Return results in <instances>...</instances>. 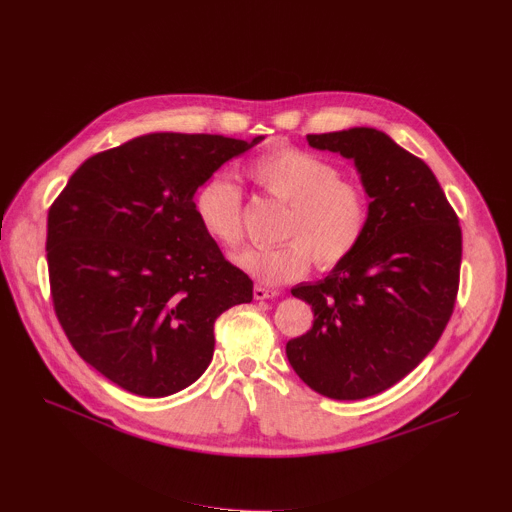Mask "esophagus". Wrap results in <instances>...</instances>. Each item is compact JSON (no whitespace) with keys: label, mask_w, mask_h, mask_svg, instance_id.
I'll use <instances>...</instances> for the list:
<instances>
[{"label":"esophagus","mask_w":512,"mask_h":512,"mask_svg":"<svg viewBox=\"0 0 512 512\" xmlns=\"http://www.w3.org/2000/svg\"><path fill=\"white\" fill-rule=\"evenodd\" d=\"M280 292L276 290V288H265V286H261V284H257L255 288H253V296H255V300H265V298H274V296H278Z\"/></svg>","instance_id":"esophagus-1"}]
</instances>
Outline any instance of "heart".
<instances>
[{
    "instance_id": "1",
    "label": "heart",
    "mask_w": 512,
    "mask_h": 512,
    "mask_svg": "<svg viewBox=\"0 0 512 512\" xmlns=\"http://www.w3.org/2000/svg\"><path fill=\"white\" fill-rule=\"evenodd\" d=\"M249 181L267 197L286 203L280 247L245 249L234 263L263 284L300 280L313 259L321 267L346 261L362 245L370 224V201L360 183L309 150L292 146L259 154L247 166ZM243 191L214 173L193 195V214L212 241L234 249L243 241Z\"/></svg>"
}]
</instances>
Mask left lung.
Segmentation results:
<instances>
[{
  "label": "left lung",
  "mask_w": 512,
  "mask_h": 512,
  "mask_svg": "<svg viewBox=\"0 0 512 512\" xmlns=\"http://www.w3.org/2000/svg\"><path fill=\"white\" fill-rule=\"evenodd\" d=\"M306 140L356 162L370 224L325 280L292 288L315 321L286 356L313 391L366 399L407 377L445 331L459 292L461 226L428 164L387 133L354 127Z\"/></svg>",
  "instance_id": "obj_1"
}]
</instances>
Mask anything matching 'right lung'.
Here are the masks:
<instances>
[{
    "mask_svg": "<svg viewBox=\"0 0 512 512\" xmlns=\"http://www.w3.org/2000/svg\"><path fill=\"white\" fill-rule=\"evenodd\" d=\"M251 142L148 133L88 158L51 203L53 309L84 362L142 397L195 383L214 323L253 300V282L201 230L197 187Z\"/></svg>",
    "mask_w": 512,
    "mask_h": 512,
    "instance_id": "add662e5",
    "label": "right lung"
}]
</instances>
